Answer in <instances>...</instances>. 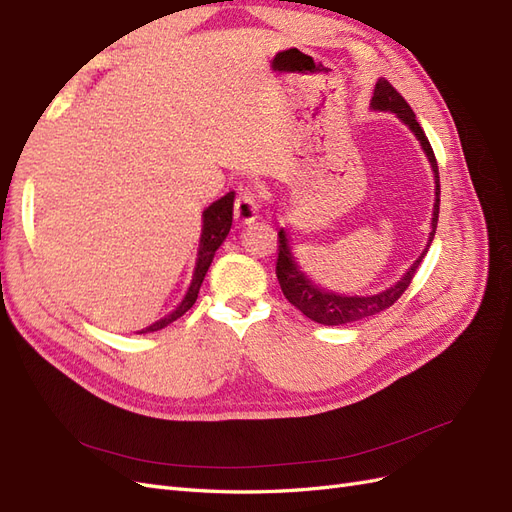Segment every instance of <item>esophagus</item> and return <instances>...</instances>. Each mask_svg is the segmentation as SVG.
Here are the masks:
<instances>
[{
    "instance_id": "34e87169",
    "label": "esophagus",
    "mask_w": 512,
    "mask_h": 512,
    "mask_svg": "<svg viewBox=\"0 0 512 512\" xmlns=\"http://www.w3.org/2000/svg\"><path fill=\"white\" fill-rule=\"evenodd\" d=\"M259 214V204H257V195L249 189H244L238 193L236 204H234V217L240 225H249L257 219Z\"/></svg>"
}]
</instances>
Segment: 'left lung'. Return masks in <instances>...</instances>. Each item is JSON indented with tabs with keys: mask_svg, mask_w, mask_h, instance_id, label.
Instances as JSON below:
<instances>
[{
	"mask_svg": "<svg viewBox=\"0 0 512 512\" xmlns=\"http://www.w3.org/2000/svg\"><path fill=\"white\" fill-rule=\"evenodd\" d=\"M370 108L374 112H393L398 117L415 138L419 140L423 153L430 161L432 172H434V212H432V225H430V236H427V244L425 249L421 251V255L410 263V268L404 272V276L393 283L391 287L372 293V295H346V293H336L332 289H325L321 285H317L315 280H310L308 274L300 268L298 259H295L293 251H291V242H289V234L285 227H280L278 232V261H276V276L280 289H283L285 298L302 310L308 319H312L315 323L321 325H346V323H355L361 319H368L372 315H378L385 308H389L391 304H395V300L408 289L412 276H415L419 263L423 261V257L427 255V249L434 240L436 234V225H438V212H440V176H438V163L434 157V151L430 146V140L425 138L421 125L417 123V114L412 112V108L406 104L404 97L395 91L385 78L376 80L374 87V95L370 100Z\"/></svg>",
	"mask_w": 512,
	"mask_h": 512,
	"instance_id": "obj_1",
	"label": "left lung"
}]
</instances>
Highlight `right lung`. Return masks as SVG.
<instances>
[{"mask_svg":"<svg viewBox=\"0 0 512 512\" xmlns=\"http://www.w3.org/2000/svg\"><path fill=\"white\" fill-rule=\"evenodd\" d=\"M234 197L236 193L229 191L225 193L221 200L212 202L204 212H202V234H200V249H197V259H195V268L191 283L185 291V298L178 302V306L170 312V315L161 317L159 321L151 323L148 327L140 329L138 334H151L157 332V329L168 327L176 319H180L185 312L195 304L197 293H200V287L204 283V276L210 268V263L214 259V253H217L219 246L225 242L229 229H232V219H234Z\"/></svg>","mask_w":512,"mask_h":512,"instance_id":"right-lung-1","label":"right lung"}]
</instances>
